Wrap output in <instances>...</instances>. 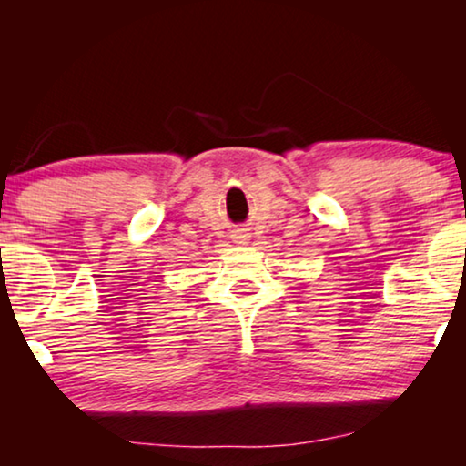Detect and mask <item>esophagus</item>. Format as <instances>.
<instances>
[{
	"label": "esophagus",
	"instance_id": "34e87169",
	"mask_svg": "<svg viewBox=\"0 0 466 466\" xmlns=\"http://www.w3.org/2000/svg\"><path fill=\"white\" fill-rule=\"evenodd\" d=\"M236 238H238L240 242H244V240H247V234H238V236H236Z\"/></svg>",
	"mask_w": 466,
	"mask_h": 466
}]
</instances>
